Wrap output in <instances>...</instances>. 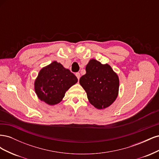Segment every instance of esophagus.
Wrapping results in <instances>:
<instances>
[{
    "mask_svg": "<svg viewBox=\"0 0 159 159\" xmlns=\"http://www.w3.org/2000/svg\"><path fill=\"white\" fill-rule=\"evenodd\" d=\"M75 75H76V77H77V78H78V80H79L80 78V74L79 73V72H77V73L75 74Z\"/></svg>",
    "mask_w": 159,
    "mask_h": 159,
    "instance_id": "esophagus-1",
    "label": "esophagus"
}]
</instances>
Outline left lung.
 <instances>
[{
	"mask_svg": "<svg viewBox=\"0 0 159 159\" xmlns=\"http://www.w3.org/2000/svg\"><path fill=\"white\" fill-rule=\"evenodd\" d=\"M86 74L80 78L89 102L98 109L110 106L119 93V80L109 64H102L95 59L91 60L85 68Z\"/></svg>",
	"mask_w": 159,
	"mask_h": 159,
	"instance_id": "obj_1",
	"label": "left lung"
}]
</instances>
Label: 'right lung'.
<instances>
[{"mask_svg": "<svg viewBox=\"0 0 159 159\" xmlns=\"http://www.w3.org/2000/svg\"><path fill=\"white\" fill-rule=\"evenodd\" d=\"M78 82L76 76L56 61L43 68L34 82L38 98L47 104L59 103L66 91Z\"/></svg>", "mask_w": 159, "mask_h": 159, "instance_id": "right-lung-1", "label": "right lung"}]
</instances>
